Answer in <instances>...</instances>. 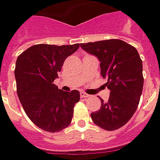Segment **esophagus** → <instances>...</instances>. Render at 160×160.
<instances>
[{
    "instance_id": "esophagus-1",
    "label": "esophagus",
    "mask_w": 160,
    "mask_h": 160,
    "mask_svg": "<svg viewBox=\"0 0 160 160\" xmlns=\"http://www.w3.org/2000/svg\"><path fill=\"white\" fill-rule=\"evenodd\" d=\"M80 96H81V98H84V99H86V98H88L89 97V94H87V93H85V92H82L81 93H80Z\"/></svg>"
}]
</instances>
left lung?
<instances>
[{"mask_svg":"<svg viewBox=\"0 0 160 160\" xmlns=\"http://www.w3.org/2000/svg\"><path fill=\"white\" fill-rule=\"evenodd\" d=\"M80 47L101 62V75L108 78V102L91 114L93 123L108 131L126 125L137 109L143 87L142 62L137 50L118 39L81 43Z\"/></svg>","mask_w":160,"mask_h":160,"instance_id":"obj_1","label":"left lung"}]
</instances>
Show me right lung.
I'll return each instance as SVG.
<instances>
[{
	"label": "right lung",
	"mask_w": 160,
	"mask_h": 160,
	"mask_svg": "<svg viewBox=\"0 0 160 160\" xmlns=\"http://www.w3.org/2000/svg\"><path fill=\"white\" fill-rule=\"evenodd\" d=\"M73 45L36 44L21 53L16 61L17 92L28 117L36 126L55 132L69 126L79 91L64 92L53 83L65 59L76 52Z\"/></svg>",
	"instance_id": "right-lung-1"
}]
</instances>
